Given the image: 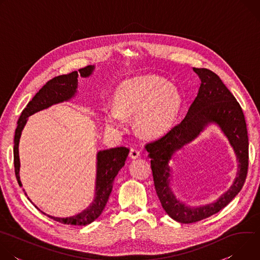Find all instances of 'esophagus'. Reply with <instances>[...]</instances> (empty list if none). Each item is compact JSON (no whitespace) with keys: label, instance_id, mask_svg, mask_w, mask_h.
Masks as SVG:
<instances>
[{"label":"esophagus","instance_id":"obj_1","mask_svg":"<svg viewBox=\"0 0 260 260\" xmlns=\"http://www.w3.org/2000/svg\"><path fill=\"white\" fill-rule=\"evenodd\" d=\"M139 156H140V151L138 149H136V148H132V149L129 150V157L133 159H136Z\"/></svg>","mask_w":260,"mask_h":260}]
</instances>
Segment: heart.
I'll return each mask as SVG.
<instances>
[{"label":"heart","instance_id":"b5f03b06","mask_svg":"<svg viewBox=\"0 0 260 260\" xmlns=\"http://www.w3.org/2000/svg\"><path fill=\"white\" fill-rule=\"evenodd\" d=\"M115 105L106 109V124L114 129L124 126L125 116H135L139 131L148 137L167 134L175 124L183 104L179 89L162 77L147 75L120 85Z\"/></svg>","mask_w":260,"mask_h":260}]
</instances>
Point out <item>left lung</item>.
Here are the masks:
<instances>
[{"mask_svg":"<svg viewBox=\"0 0 260 260\" xmlns=\"http://www.w3.org/2000/svg\"><path fill=\"white\" fill-rule=\"evenodd\" d=\"M193 71L202 83L186 116L164 137L145 146L151 158L156 194L167 214L180 223L201 221L226 207L243 188L249 165L247 125L240 104L214 72L205 68H193ZM210 123H216L229 139L239 162L238 173L230 189L216 202L191 207L180 202L171 191L168 162L176 151L195 138Z\"/></svg>","mask_w":260,"mask_h":260,"instance_id":"1","label":"left lung"}]
</instances>
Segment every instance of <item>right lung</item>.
Listing matches in <instances>:
<instances>
[{
  "mask_svg": "<svg viewBox=\"0 0 260 260\" xmlns=\"http://www.w3.org/2000/svg\"><path fill=\"white\" fill-rule=\"evenodd\" d=\"M94 66H87L85 68L79 69V74L77 71L60 75L49 80L38 92L35 94L31 101L28 102L26 107L20 114L17 121V127L15 129L14 136V169L15 176L19 186H22L19 177V153L18 145L21 132L27 121V117L39 112L41 110L47 109L50 106L71 100L77 92L78 86V76L89 77ZM129 149L126 147H116L111 148L107 150H101L96 154V178H95V189H94V200L88 208H86L81 213L67 218H58L47 215L49 218L69 225H87L93 222L103 212L105 206L109 200L110 193L113 188V182L117 176L120 169L124 166L126 157L128 155ZM24 191V190H23ZM25 193V192H24ZM26 194V193H25ZM28 199V198H27ZM29 200V199H28ZM36 207V206H35ZM37 208V207H36ZM38 209V208H37ZM42 212V211H41ZM45 214L44 212H42ZM46 215V214H45Z\"/></svg>",
  "mask_w": 260,
  "mask_h": 260,
  "instance_id": "obj_1",
  "label": "right lung"
}]
</instances>
